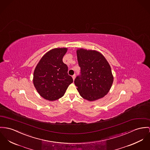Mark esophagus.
<instances>
[{"label": "esophagus", "instance_id": "34e87169", "mask_svg": "<svg viewBox=\"0 0 150 150\" xmlns=\"http://www.w3.org/2000/svg\"><path fill=\"white\" fill-rule=\"evenodd\" d=\"M72 78H73V80L74 81V79H75V77H76V75H72Z\"/></svg>", "mask_w": 150, "mask_h": 150}]
</instances>
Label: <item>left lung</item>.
Listing matches in <instances>:
<instances>
[{"label":"left lung","instance_id":"obj_1","mask_svg":"<svg viewBox=\"0 0 150 150\" xmlns=\"http://www.w3.org/2000/svg\"><path fill=\"white\" fill-rule=\"evenodd\" d=\"M80 74L74 83L81 96L89 101L103 98L110 91L113 76L108 62L100 52L95 50H77Z\"/></svg>","mask_w":150,"mask_h":150}]
</instances>
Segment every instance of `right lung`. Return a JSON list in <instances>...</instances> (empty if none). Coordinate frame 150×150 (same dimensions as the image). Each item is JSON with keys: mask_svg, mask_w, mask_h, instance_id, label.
<instances>
[{"mask_svg": "<svg viewBox=\"0 0 150 150\" xmlns=\"http://www.w3.org/2000/svg\"><path fill=\"white\" fill-rule=\"evenodd\" d=\"M67 48H54L42 58L36 66L33 82L37 91L45 99L53 101L62 98L72 78L68 74V67L63 62Z\"/></svg>", "mask_w": 150, "mask_h": 150, "instance_id": "right-lung-1", "label": "right lung"}]
</instances>
